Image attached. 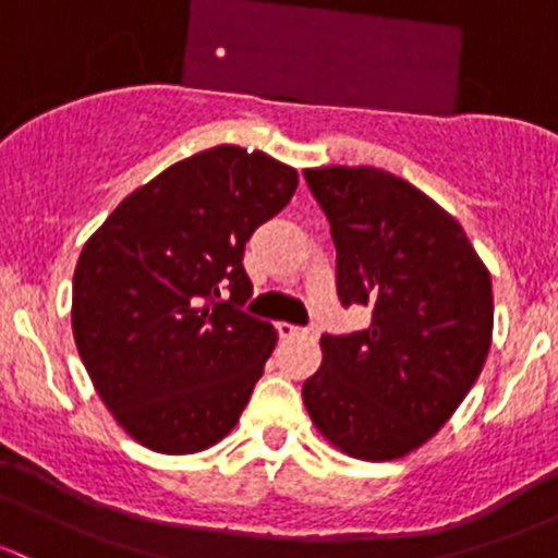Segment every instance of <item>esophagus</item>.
<instances>
[{"mask_svg": "<svg viewBox=\"0 0 558 558\" xmlns=\"http://www.w3.org/2000/svg\"><path fill=\"white\" fill-rule=\"evenodd\" d=\"M278 335L280 337H300V335H313V329H305V326L289 324V320H280V324H278Z\"/></svg>", "mask_w": 558, "mask_h": 558, "instance_id": "1", "label": "esophagus"}]
</instances>
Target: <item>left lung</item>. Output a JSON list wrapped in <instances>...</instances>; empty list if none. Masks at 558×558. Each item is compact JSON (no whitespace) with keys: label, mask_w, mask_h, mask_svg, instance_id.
I'll use <instances>...</instances> for the list:
<instances>
[{"label":"left lung","mask_w":558,"mask_h":558,"mask_svg":"<svg viewBox=\"0 0 558 558\" xmlns=\"http://www.w3.org/2000/svg\"><path fill=\"white\" fill-rule=\"evenodd\" d=\"M337 247V296L373 324L320 335L302 386L320 435L356 459L424 446L481 375L492 345V275L466 234L415 185L375 167L305 170Z\"/></svg>","instance_id":"8db88e82"}]
</instances>
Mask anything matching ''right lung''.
Instances as JSON below:
<instances>
[{
    "label": "right lung",
    "instance_id": "1",
    "mask_svg": "<svg viewBox=\"0 0 558 558\" xmlns=\"http://www.w3.org/2000/svg\"><path fill=\"white\" fill-rule=\"evenodd\" d=\"M296 191V170L216 145L129 194L83 245L72 280L77 353L118 424L159 453L216 446L278 342L243 311L251 234Z\"/></svg>",
    "mask_w": 558,
    "mask_h": 558
}]
</instances>
